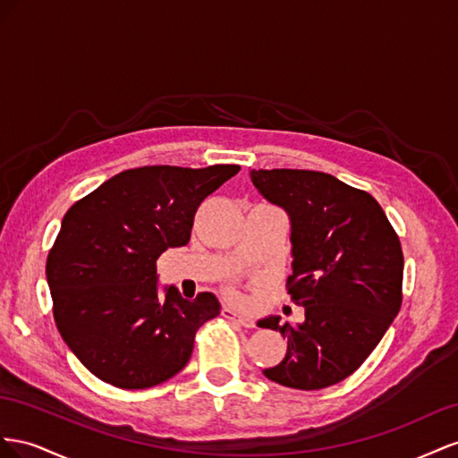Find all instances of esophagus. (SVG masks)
Listing matches in <instances>:
<instances>
[{
  "label": "esophagus",
  "instance_id": "obj_1",
  "mask_svg": "<svg viewBox=\"0 0 458 458\" xmlns=\"http://www.w3.org/2000/svg\"><path fill=\"white\" fill-rule=\"evenodd\" d=\"M222 317L228 318V320L238 322V324L245 326V328H253V326H255V320H253L251 317H247V315H240V312H236V310L230 309V307H225V309H222Z\"/></svg>",
  "mask_w": 458,
  "mask_h": 458
}]
</instances>
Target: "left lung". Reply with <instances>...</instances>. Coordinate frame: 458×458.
<instances>
[{"label":"left lung","instance_id":"8db88e82","mask_svg":"<svg viewBox=\"0 0 458 458\" xmlns=\"http://www.w3.org/2000/svg\"><path fill=\"white\" fill-rule=\"evenodd\" d=\"M253 186L290 216L292 270L287 293L305 309L301 324L259 326L287 339L268 380L322 389L345 380L380 344L401 309L403 251L370 193L332 174L297 168L251 171Z\"/></svg>","mask_w":458,"mask_h":458}]
</instances>
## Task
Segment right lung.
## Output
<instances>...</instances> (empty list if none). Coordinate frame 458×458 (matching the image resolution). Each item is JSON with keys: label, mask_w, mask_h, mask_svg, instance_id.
Wrapping results in <instances>:
<instances>
[{"label": "right lung", "mask_w": 458, "mask_h": 458, "mask_svg": "<svg viewBox=\"0 0 458 458\" xmlns=\"http://www.w3.org/2000/svg\"><path fill=\"white\" fill-rule=\"evenodd\" d=\"M238 165L130 168L63 216L46 265L64 344L99 380L123 389L166 382L186 367L195 332L220 315L216 295L161 297L157 259L190 242L201 201Z\"/></svg>", "instance_id": "add662e5"}]
</instances>
